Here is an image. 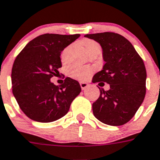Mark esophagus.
<instances>
[{
  "instance_id": "esophagus-1",
  "label": "esophagus",
  "mask_w": 160,
  "mask_h": 160,
  "mask_svg": "<svg viewBox=\"0 0 160 160\" xmlns=\"http://www.w3.org/2000/svg\"><path fill=\"white\" fill-rule=\"evenodd\" d=\"M80 87H81V88H82L83 90H84L85 88H88V87L89 86V84L86 82H80Z\"/></svg>"
}]
</instances>
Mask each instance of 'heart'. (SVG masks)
Listing matches in <instances>:
<instances>
[{
	"label": "heart",
	"mask_w": 160,
	"mask_h": 160,
	"mask_svg": "<svg viewBox=\"0 0 160 160\" xmlns=\"http://www.w3.org/2000/svg\"><path fill=\"white\" fill-rule=\"evenodd\" d=\"M82 45L84 47V50L86 51L87 53H88V50H90L93 47L98 46V45L95 41H91V40H85V41H84L82 42ZM69 51L70 47H67L62 52V61H65L67 59L68 53H69ZM91 72H92V69L90 68H88V67H77V66H75V67H72L69 70L70 76H72V78H75V79H77V80H80L87 79L88 76H90Z\"/></svg>",
	"instance_id": "heart-1"
}]
</instances>
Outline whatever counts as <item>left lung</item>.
I'll list each match as a JSON object with an SVG mask.
<instances>
[{
  "label": "left lung",
  "mask_w": 160,
  "mask_h": 160,
  "mask_svg": "<svg viewBox=\"0 0 160 160\" xmlns=\"http://www.w3.org/2000/svg\"><path fill=\"white\" fill-rule=\"evenodd\" d=\"M84 37L100 44L105 62L92 82L110 84L109 90L101 88L98 99L92 103L93 115L108 125H123L133 117L145 98L146 70L143 60L121 35L102 32Z\"/></svg>",
  "instance_id": "8db88e82"
}]
</instances>
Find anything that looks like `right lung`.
Wrapping results in <instances>:
<instances>
[{
  "label": "right lung",
  "instance_id": "1",
  "mask_svg": "<svg viewBox=\"0 0 160 160\" xmlns=\"http://www.w3.org/2000/svg\"><path fill=\"white\" fill-rule=\"evenodd\" d=\"M80 34H44L28 43L15 58L11 73L13 94L31 119L49 123L63 117L81 92L77 80L67 77L61 86L50 79L59 73L61 53Z\"/></svg>",
  "mask_w": 160,
  "mask_h": 160
}]
</instances>
